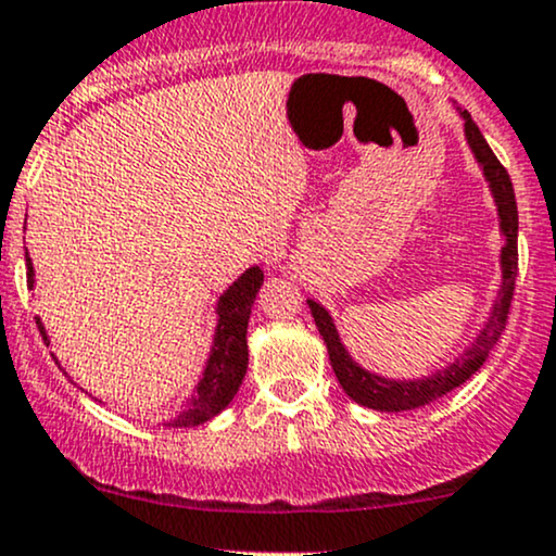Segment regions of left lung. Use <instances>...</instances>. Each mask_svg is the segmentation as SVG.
<instances>
[{
  "instance_id": "left-lung-1",
  "label": "left lung",
  "mask_w": 556,
  "mask_h": 556,
  "mask_svg": "<svg viewBox=\"0 0 556 556\" xmlns=\"http://www.w3.org/2000/svg\"><path fill=\"white\" fill-rule=\"evenodd\" d=\"M460 116L463 127H466L468 148L473 150V159L479 161L481 172H484L489 181V189H492L494 205H497L500 215V231L502 237H505V247H502L500 254L502 286L497 291V299H494L486 325L481 328L479 336H476V341L468 345L453 364H447L445 369H437L434 375L421 377V380H388V377H380L375 375V371L358 367L349 351H345V345L341 343V336H338L330 312L325 309L323 304L312 302L309 299L306 304H309L312 317H315L319 336H323L325 345H328L332 371H336L343 393L349 395L351 401H356L358 406L397 414V410L421 408L427 406V403L437 401V397L447 395L450 390L460 388L463 382L471 380L476 371L481 369L489 351H492L494 343L500 341L502 330H505L507 325L515 278H518V205H515L510 174L505 172V166L497 161V155H494L492 148L486 146L484 135L479 132L471 114H468V111H460Z\"/></svg>"
}]
</instances>
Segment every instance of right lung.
Segmentation results:
<instances>
[{
    "mask_svg": "<svg viewBox=\"0 0 556 556\" xmlns=\"http://www.w3.org/2000/svg\"><path fill=\"white\" fill-rule=\"evenodd\" d=\"M25 265H28V286L33 289V263L28 254H25ZM260 286H263V270L254 265L250 270L241 273L224 291V296L218 299V306H215L218 325H215L213 349L211 356H207L205 371H202L198 388H194L187 406L166 427H198V424H205L213 416H218L233 401L247 375V364H250L247 325H250L252 304ZM38 330L43 332V341H49L41 323H38Z\"/></svg>",
    "mask_w": 556,
    "mask_h": 556,
    "instance_id": "obj_1",
    "label": "right lung"
}]
</instances>
